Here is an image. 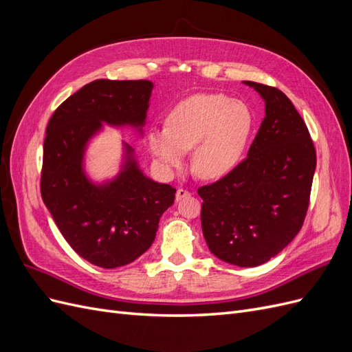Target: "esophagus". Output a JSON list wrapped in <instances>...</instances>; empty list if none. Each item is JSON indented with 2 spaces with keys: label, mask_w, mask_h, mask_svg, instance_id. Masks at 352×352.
<instances>
[{
  "label": "esophagus",
  "mask_w": 352,
  "mask_h": 352,
  "mask_svg": "<svg viewBox=\"0 0 352 352\" xmlns=\"http://www.w3.org/2000/svg\"><path fill=\"white\" fill-rule=\"evenodd\" d=\"M189 195H190L189 190H186V189H184V188H179V189L176 190V201H180L182 198H186V197H189Z\"/></svg>",
  "instance_id": "34e87169"
}]
</instances>
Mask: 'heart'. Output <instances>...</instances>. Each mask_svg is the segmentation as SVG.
<instances>
[{
	"label": "heart",
	"mask_w": 352,
	"mask_h": 352,
	"mask_svg": "<svg viewBox=\"0 0 352 352\" xmlns=\"http://www.w3.org/2000/svg\"><path fill=\"white\" fill-rule=\"evenodd\" d=\"M167 127L148 131V148L164 172L185 164L192 151V170L217 179L236 167L252 129L248 105L223 94H197L180 101L166 119Z\"/></svg>",
	"instance_id": "heart-1"
}]
</instances>
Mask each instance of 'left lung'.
<instances>
[{
	"instance_id": "left-lung-1",
	"label": "left lung",
	"mask_w": 352,
	"mask_h": 352,
	"mask_svg": "<svg viewBox=\"0 0 352 352\" xmlns=\"http://www.w3.org/2000/svg\"><path fill=\"white\" fill-rule=\"evenodd\" d=\"M265 102V117L245 160L217 182L198 188L201 228L210 251L239 267L278 255L302 228L316 150L291 100L274 87L245 80Z\"/></svg>"
}]
</instances>
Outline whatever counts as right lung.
Returning <instances> with one entry per match:
<instances>
[{
    "label": "right lung",
    "instance_id": "obj_1",
    "mask_svg": "<svg viewBox=\"0 0 352 352\" xmlns=\"http://www.w3.org/2000/svg\"><path fill=\"white\" fill-rule=\"evenodd\" d=\"M151 91L150 80H94L70 95L47 126L42 199L70 247L102 269L141 257L155 239L160 217L175 201L176 189L144 176L127 144L116 179L95 185L83 172L85 146L101 123L141 131Z\"/></svg>",
    "mask_w": 352,
    "mask_h": 352
}]
</instances>
